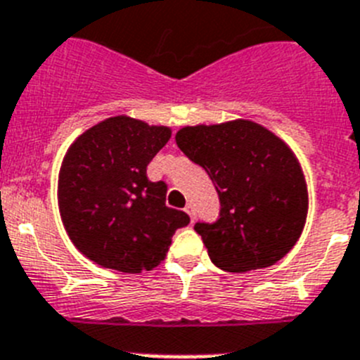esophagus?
Listing matches in <instances>:
<instances>
[{
    "label": "esophagus",
    "mask_w": 360,
    "mask_h": 360,
    "mask_svg": "<svg viewBox=\"0 0 360 360\" xmlns=\"http://www.w3.org/2000/svg\"><path fill=\"white\" fill-rule=\"evenodd\" d=\"M184 211H186V212H187V214H189L191 221H195V216H196V211H195V207H193V205H191V203H187V205H186V209H184Z\"/></svg>",
    "instance_id": "obj_1"
}]
</instances>
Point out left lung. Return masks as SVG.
Segmentation results:
<instances>
[{
    "mask_svg": "<svg viewBox=\"0 0 360 360\" xmlns=\"http://www.w3.org/2000/svg\"><path fill=\"white\" fill-rule=\"evenodd\" d=\"M178 148L211 176L219 218L195 231L216 266L247 272L274 265L303 232L308 212L304 174L274 133L252 120L186 126Z\"/></svg>",
    "mask_w": 360,
    "mask_h": 360,
    "instance_id": "1",
    "label": "left lung"
}]
</instances>
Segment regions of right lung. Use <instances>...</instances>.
<instances>
[{"instance_id":"right-lung-1","label":"right lung","mask_w":360,"mask_h":360,"mask_svg":"<svg viewBox=\"0 0 360 360\" xmlns=\"http://www.w3.org/2000/svg\"><path fill=\"white\" fill-rule=\"evenodd\" d=\"M171 129L119 115L95 124L63 158L57 200L70 240L88 259L128 274L164 262L189 216L165 205L167 186L146 174Z\"/></svg>"}]
</instances>
